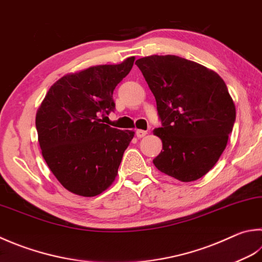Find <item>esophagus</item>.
I'll return each instance as SVG.
<instances>
[{"mask_svg": "<svg viewBox=\"0 0 262 262\" xmlns=\"http://www.w3.org/2000/svg\"><path fill=\"white\" fill-rule=\"evenodd\" d=\"M136 135L138 138H144L146 135H147V131H144V130H137L136 131Z\"/></svg>", "mask_w": 262, "mask_h": 262, "instance_id": "34e87169", "label": "esophagus"}]
</instances>
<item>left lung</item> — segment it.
<instances>
[{
    "label": "left lung",
    "mask_w": 262,
    "mask_h": 262,
    "mask_svg": "<svg viewBox=\"0 0 262 262\" xmlns=\"http://www.w3.org/2000/svg\"><path fill=\"white\" fill-rule=\"evenodd\" d=\"M154 95L162 126L154 130L163 150L154 165L189 182L200 179L223 154L236 118L234 101L218 74L178 56L136 61Z\"/></svg>",
    "instance_id": "left-lung-1"
}]
</instances>
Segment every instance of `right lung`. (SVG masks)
<instances>
[{"mask_svg":"<svg viewBox=\"0 0 262 262\" xmlns=\"http://www.w3.org/2000/svg\"><path fill=\"white\" fill-rule=\"evenodd\" d=\"M135 57L118 65L68 74L49 89L36 113L43 159L58 181L74 194L92 197L117 176L135 132L103 124L99 115L115 110L113 92L130 73Z\"/></svg>","mask_w":262,"mask_h":262,"instance_id":"add662e5","label":"right lung"}]
</instances>
